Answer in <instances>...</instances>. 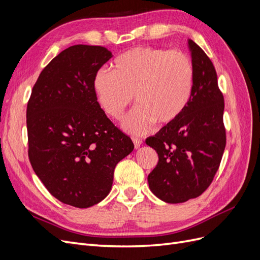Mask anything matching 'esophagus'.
Listing matches in <instances>:
<instances>
[{"label":"esophagus","instance_id":"34e87169","mask_svg":"<svg viewBox=\"0 0 260 260\" xmlns=\"http://www.w3.org/2000/svg\"><path fill=\"white\" fill-rule=\"evenodd\" d=\"M132 141H133V144H135L136 148H139L141 146V144H142V140H140V139L132 138Z\"/></svg>","mask_w":260,"mask_h":260}]
</instances>
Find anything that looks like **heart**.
I'll use <instances>...</instances> for the list:
<instances>
[{"mask_svg": "<svg viewBox=\"0 0 260 260\" xmlns=\"http://www.w3.org/2000/svg\"><path fill=\"white\" fill-rule=\"evenodd\" d=\"M194 70L190 57L180 51L138 46L117 57L114 72L100 70L93 88L106 115L120 119L133 100L138 106L122 127L144 135L155 122L169 125L178 120L190 102Z\"/></svg>", "mask_w": 260, "mask_h": 260, "instance_id": "b5f03b06", "label": "heart"}]
</instances>
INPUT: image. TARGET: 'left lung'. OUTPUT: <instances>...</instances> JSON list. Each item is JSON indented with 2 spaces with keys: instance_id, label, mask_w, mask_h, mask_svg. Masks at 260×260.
I'll use <instances>...</instances> for the list:
<instances>
[{
  "instance_id": "8db88e82",
  "label": "left lung",
  "mask_w": 260,
  "mask_h": 260,
  "mask_svg": "<svg viewBox=\"0 0 260 260\" xmlns=\"http://www.w3.org/2000/svg\"><path fill=\"white\" fill-rule=\"evenodd\" d=\"M194 70L193 90L184 113L145 140L158 154L147 177L159 200L184 203L210 185L225 147L224 100L211 60L194 41H187Z\"/></svg>"
}]
</instances>
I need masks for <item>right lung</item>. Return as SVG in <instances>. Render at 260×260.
<instances>
[{"label": "right lung", "mask_w": 260, "mask_h": 260, "mask_svg": "<svg viewBox=\"0 0 260 260\" xmlns=\"http://www.w3.org/2000/svg\"><path fill=\"white\" fill-rule=\"evenodd\" d=\"M112 56L103 46H70L42 70L27 105L31 166L55 199L78 208L106 198L116 165L135 148L108 119L93 88Z\"/></svg>", "instance_id": "right-lung-1"}]
</instances>
